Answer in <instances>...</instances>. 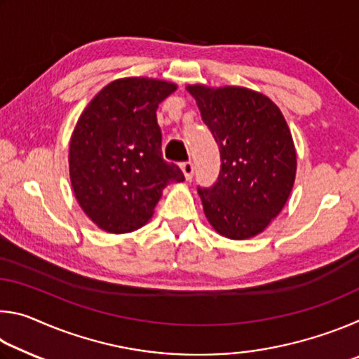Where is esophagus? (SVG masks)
Here are the masks:
<instances>
[{"mask_svg":"<svg viewBox=\"0 0 359 359\" xmlns=\"http://www.w3.org/2000/svg\"><path fill=\"white\" fill-rule=\"evenodd\" d=\"M180 168H182V171H184V174H185V179H187V180H191L193 172H194L193 163H191V161H184V163H182V165H180Z\"/></svg>","mask_w":359,"mask_h":359,"instance_id":"1","label":"esophagus"}]
</instances>
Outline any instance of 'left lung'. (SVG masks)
<instances>
[{"mask_svg": "<svg viewBox=\"0 0 359 359\" xmlns=\"http://www.w3.org/2000/svg\"><path fill=\"white\" fill-rule=\"evenodd\" d=\"M187 88L222 160L215 184L198 187L204 214L224 238H253L280 214L294 184L296 150L287 121L274 102L253 90Z\"/></svg>", "mask_w": 359, "mask_h": 359, "instance_id": "8db88e82", "label": "left lung"}]
</instances>
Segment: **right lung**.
Here are the masks:
<instances>
[{"mask_svg": "<svg viewBox=\"0 0 359 359\" xmlns=\"http://www.w3.org/2000/svg\"><path fill=\"white\" fill-rule=\"evenodd\" d=\"M174 83L128 77L106 85L79 118L69 144V175L79 204L114 234L147 223L161 191L185 180L163 160L156 109Z\"/></svg>", "mask_w": 359, "mask_h": 359, "instance_id": "1", "label": "right lung"}]
</instances>
